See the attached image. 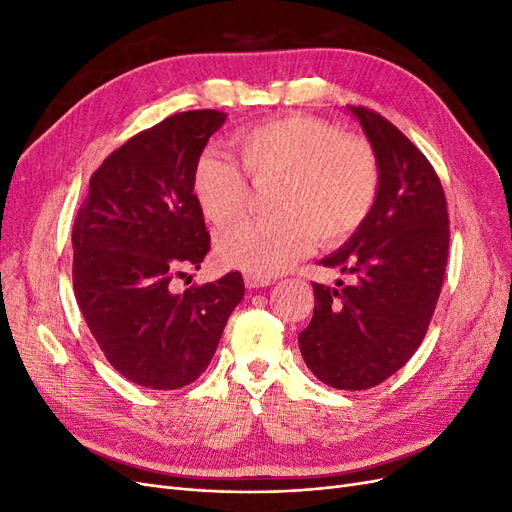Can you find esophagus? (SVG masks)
Masks as SVG:
<instances>
[{
    "instance_id": "1",
    "label": "esophagus",
    "mask_w": 512,
    "mask_h": 512,
    "mask_svg": "<svg viewBox=\"0 0 512 512\" xmlns=\"http://www.w3.org/2000/svg\"><path fill=\"white\" fill-rule=\"evenodd\" d=\"M243 280H245L247 288H265V286L271 284V280H267V277H258V275H252V273H245Z\"/></svg>"
}]
</instances>
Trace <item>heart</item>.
<instances>
[{"mask_svg": "<svg viewBox=\"0 0 512 512\" xmlns=\"http://www.w3.org/2000/svg\"><path fill=\"white\" fill-rule=\"evenodd\" d=\"M235 145L254 179L277 177L269 218L226 230L218 256L228 267L273 277L312 245H333L363 224L376 203L380 168L361 138L342 136L329 123L305 115L271 119L237 134ZM194 194L215 226L239 220L247 207L243 170L218 151L194 166Z\"/></svg>", "mask_w": 512, "mask_h": 512, "instance_id": "obj_1", "label": "heart"}]
</instances>
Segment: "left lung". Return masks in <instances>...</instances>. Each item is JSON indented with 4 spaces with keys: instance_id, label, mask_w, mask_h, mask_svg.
I'll return each instance as SVG.
<instances>
[{
    "instance_id": "1",
    "label": "left lung",
    "mask_w": 512,
    "mask_h": 512,
    "mask_svg": "<svg viewBox=\"0 0 512 512\" xmlns=\"http://www.w3.org/2000/svg\"><path fill=\"white\" fill-rule=\"evenodd\" d=\"M348 111L376 153L380 185L363 224L320 260L352 282L312 284L314 316L299 348L320 382L363 391L393 376L423 342L444 280L448 213L423 153L382 115L363 106Z\"/></svg>"
}]
</instances>
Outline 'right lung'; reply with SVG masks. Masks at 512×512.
<instances>
[{
  "label": "right lung",
  "instance_id": "right-lung-1",
  "mask_svg": "<svg viewBox=\"0 0 512 512\" xmlns=\"http://www.w3.org/2000/svg\"><path fill=\"white\" fill-rule=\"evenodd\" d=\"M224 121L220 111H188L132 136L91 175L72 228L87 327L123 378L153 391L203 374L245 294L239 271L183 292L170 286L211 247L192 179Z\"/></svg>",
  "mask_w": 512,
  "mask_h": 512
}]
</instances>
